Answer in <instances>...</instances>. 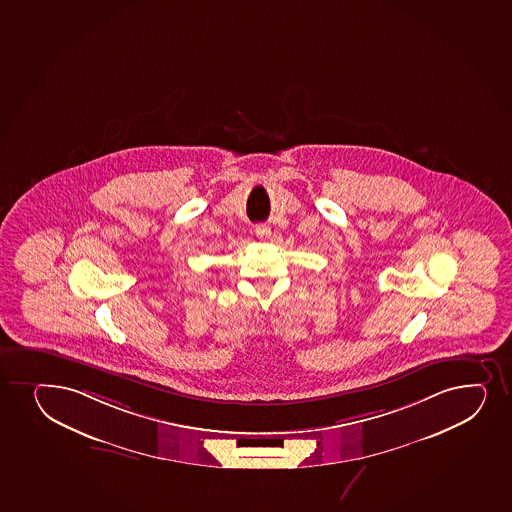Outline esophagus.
I'll list each match as a JSON object with an SVG mask.
<instances>
[{"label":"esophagus","mask_w":512,"mask_h":512,"mask_svg":"<svg viewBox=\"0 0 512 512\" xmlns=\"http://www.w3.org/2000/svg\"><path fill=\"white\" fill-rule=\"evenodd\" d=\"M255 235L259 236L260 240H265V238H269V226H265V224H257V226H255Z\"/></svg>","instance_id":"obj_1"}]
</instances>
